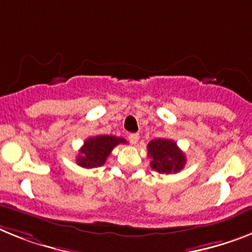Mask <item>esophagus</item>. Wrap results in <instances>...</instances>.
<instances>
[{"label":"esophagus","mask_w":252,"mask_h":252,"mask_svg":"<svg viewBox=\"0 0 252 252\" xmlns=\"http://www.w3.org/2000/svg\"><path fill=\"white\" fill-rule=\"evenodd\" d=\"M129 142L132 143V145H136L137 142H138V139H139V134L138 133H132V134H129Z\"/></svg>","instance_id":"obj_1"}]
</instances>
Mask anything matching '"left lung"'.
Masks as SVG:
<instances>
[{"mask_svg":"<svg viewBox=\"0 0 252 252\" xmlns=\"http://www.w3.org/2000/svg\"><path fill=\"white\" fill-rule=\"evenodd\" d=\"M147 155L151 158L150 165L162 174L181 172L186 165V156L172 139L156 138L147 145Z\"/></svg>","mask_w":252,"mask_h":252,"instance_id":"obj_1","label":"left lung"}]
</instances>
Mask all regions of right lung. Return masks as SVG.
<instances>
[{"mask_svg":"<svg viewBox=\"0 0 252 252\" xmlns=\"http://www.w3.org/2000/svg\"><path fill=\"white\" fill-rule=\"evenodd\" d=\"M119 143H126L122 137L115 136H94L86 139L77 156V164L83 168H97L102 166L113 149Z\"/></svg>","mask_w":252,"mask_h":252,"instance_id":"right-lung-1","label":"right lung"}]
</instances>
